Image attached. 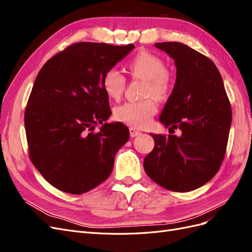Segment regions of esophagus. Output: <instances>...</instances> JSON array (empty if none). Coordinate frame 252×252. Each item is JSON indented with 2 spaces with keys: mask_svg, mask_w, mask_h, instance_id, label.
<instances>
[{
  "mask_svg": "<svg viewBox=\"0 0 252 252\" xmlns=\"http://www.w3.org/2000/svg\"><path fill=\"white\" fill-rule=\"evenodd\" d=\"M129 132H130V136H131V138H135V136H138V135L141 134V131L136 130V129H134V128H130V129H129Z\"/></svg>",
  "mask_w": 252,
  "mask_h": 252,
  "instance_id": "34e87169",
  "label": "esophagus"
}]
</instances>
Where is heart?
I'll list each match as a JSON object with an SVG mask.
<instances>
[{
	"label": "heart",
	"mask_w": 252,
	"mask_h": 252,
	"mask_svg": "<svg viewBox=\"0 0 252 252\" xmlns=\"http://www.w3.org/2000/svg\"><path fill=\"white\" fill-rule=\"evenodd\" d=\"M128 69L132 77L146 80L145 95L152 94L157 98L168 95L171 88V74L166 69L162 58L148 51H141L128 63ZM125 85V77L116 68H111L104 74L103 87L109 97L119 100L124 93ZM156 112L155 101L146 98L143 101L126 102L119 106L114 110V117L132 128H144L150 124Z\"/></svg>",
	"instance_id": "1"
}]
</instances>
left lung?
Wrapping results in <instances>:
<instances>
[{"instance_id": "obj_1", "label": "left lung", "mask_w": 252, "mask_h": 252, "mask_svg": "<svg viewBox=\"0 0 252 252\" xmlns=\"http://www.w3.org/2000/svg\"><path fill=\"white\" fill-rule=\"evenodd\" d=\"M174 61L177 79L159 116L180 136L151 134L156 146L144 158V169L157 184L178 192L209 182L222 164L232 113L223 79L215 63L179 42L157 43Z\"/></svg>"}]
</instances>
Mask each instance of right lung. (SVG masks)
<instances>
[{"label": "right lung", "mask_w": 252, "mask_h": 252, "mask_svg": "<svg viewBox=\"0 0 252 252\" xmlns=\"http://www.w3.org/2000/svg\"><path fill=\"white\" fill-rule=\"evenodd\" d=\"M133 48L132 44L75 43L37 73L24 119L29 157L61 191L82 194L100 185L129 140L124 124L106 123L111 110L103 77ZM97 124L102 127L94 134Z\"/></svg>", "instance_id": "obj_1"}]
</instances>
